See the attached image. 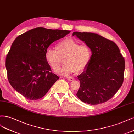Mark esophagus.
I'll return each mask as SVG.
<instances>
[{"label": "esophagus", "mask_w": 134, "mask_h": 134, "mask_svg": "<svg viewBox=\"0 0 134 134\" xmlns=\"http://www.w3.org/2000/svg\"><path fill=\"white\" fill-rule=\"evenodd\" d=\"M67 80H68V81H73V80H75V79L73 78V77H67Z\"/></svg>", "instance_id": "34e87169"}]
</instances>
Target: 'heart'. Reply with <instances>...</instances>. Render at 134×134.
I'll use <instances>...</instances> for the list:
<instances>
[{"instance_id": "obj_1", "label": "heart", "mask_w": 134, "mask_h": 134, "mask_svg": "<svg viewBox=\"0 0 134 134\" xmlns=\"http://www.w3.org/2000/svg\"><path fill=\"white\" fill-rule=\"evenodd\" d=\"M56 51L50 48L45 52V59L52 70L57 72L62 58L65 57V64L59 69L58 73L67 76L74 72H80L87 67L92 57V51L86 44H80L72 38H66L55 44Z\"/></svg>"}]
</instances>
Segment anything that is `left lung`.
Listing matches in <instances>:
<instances>
[{
	"label": "left lung",
	"instance_id": "8db88e82",
	"mask_svg": "<svg viewBox=\"0 0 134 134\" xmlns=\"http://www.w3.org/2000/svg\"><path fill=\"white\" fill-rule=\"evenodd\" d=\"M92 51V57L83 73L78 76L80 87L76 95L90 105L109 100L124 81L125 59L115 43L96 33L75 32Z\"/></svg>",
	"mask_w": 134,
	"mask_h": 134
}]
</instances>
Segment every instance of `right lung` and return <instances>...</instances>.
<instances>
[{
    "mask_svg": "<svg viewBox=\"0 0 134 134\" xmlns=\"http://www.w3.org/2000/svg\"><path fill=\"white\" fill-rule=\"evenodd\" d=\"M70 32L38 27L17 37L5 61L8 79L13 88L29 100L43 97L59 79L46 61V51Z\"/></svg>",
    "mask_w": 134,
    "mask_h": 134,
    "instance_id": "1",
    "label": "right lung"
}]
</instances>
